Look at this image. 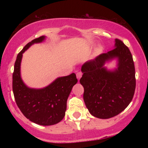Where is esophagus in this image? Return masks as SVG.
I'll list each match as a JSON object with an SVG mask.
<instances>
[{
    "label": "esophagus",
    "mask_w": 148,
    "mask_h": 148,
    "mask_svg": "<svg viewBox=\"0 0 148 148\" xmlns=\"http://www.w3.org/2000/svg\"><path fill=\"white\" fill-rule=\"evenodd\" d=\"M82 76V72H79L76 73V78H77L78 80H79L81 79V77Z\"/></svg>",
    "instance_id": "obj_1"
}]
</instances>
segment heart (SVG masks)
<instances>
[{
	"mask_svg": "<svg viewBox=\"0 0 148 148\" xmlns=\"http://www.w3.org/2000/svg\"><path fill=\"white\" fill-rule=\"evenodd\" d=\"M101 47H99V48L97 50V52L99 53V52H101Z\"/></svg>",
	"mask_w": 148,
	"mask_h": 148,
	"instance_id": "obj_1",
	"label": "heart"
}]
</instances>
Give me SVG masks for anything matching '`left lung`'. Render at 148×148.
<instances>
[{
  "label": "left lung",
  "mask_w": 148,
  "mask_h": 148,
  "mask_svg": "<svg viewBox=\"0 0 148 148\" xmlns=\"http://www.w3.org/2000/svg\"><path fill=\"white\" fill-rule=\"evenodd\" d=\"M115 48L83 64L80 83L84 86V99L91 115L108 119L118 115L132 101L136 88L135 67L130 49L119 39ZM118 57L119 67L108 71L107 60Z\"/></svg>",
  "instance_id": "left-lung-1"
}]
</instances>
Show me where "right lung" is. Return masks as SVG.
Instances as JSON below:
<instances>
[{
    "mask_svg": "<svg viewBox=\"0 0 148 148\" xmlns=\"http://www.w3.org/2000/svg\"><path fill=\"white\" fill-rule=\"evenodd\" d=\"M45 36L32 40L18 53L12 74V90L16 105L23 115L33 123L44 126L58 123L67 109V100L77 83L76 74L58 78L42 89H33L23 84L20 75L22 54L34 43L42 42Z\"/></svg>",
    "mask_w": 148,
    "mask_h": 148,
    "instance_id": "1",
    "label": "right lung"
}]
</instances>
